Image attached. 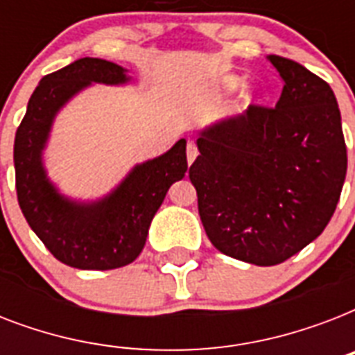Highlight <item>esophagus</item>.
<instances>
[{
    "mask_svg": "<svg viewBox=\"0 0 355 355\" xmlns=\"http://www.w3.org/2000/svg\"><path fill=\"white\" fill-rule=\"evenodd\" d=\"M197 145L193 144V141H188V147H186V158H188V164L191 166L193 164V160L197 158Z\"/></svg>",
    "mask_w": 355,
    "mask_h": 355,
    "instance_id": "1",
    "label": "esophagus"
}]
</instances>
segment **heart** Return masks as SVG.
I'll use <instances>...</instances> for the list:
<instances>
[{
    "mask_svg": "<svg viewBox=\"0 0 355 355\" xmlns=\"http://www.w3.org/2000/svg\"><path fill=\"white\" fill-rule=\"evenodd\" d=\"M245 86V80L237 75H225L219 83H217V92L223 96H232L236 92H239ZM256 97H250V101H254Z\"/></svg>",
    "mask_w": 355,
    "mask_h": 355,
    "instance_id": "heart-1",
    "label": "heart"
}]
</instances>
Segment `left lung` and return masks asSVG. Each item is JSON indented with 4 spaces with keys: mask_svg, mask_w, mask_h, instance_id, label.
<instances>
[{
    "mask_svg": "<svg viewBox=\"0 0 355 355\" xmlns=\"http://www.w3.org/2000/svg\"><path fill=\"white\" fill-rule=\"evenodd\" d=\"M284 80L275 108L248 107L197 132L189 167L211 245L269 267L300 252L330 223L347 177L341 112L328 83L267 57Z\"/></svg>",
    "mask_w": 355,
    "mask_h": 355,
    "instance_id": "8db88e82",
    "label": "left lung"
}]
</instances>
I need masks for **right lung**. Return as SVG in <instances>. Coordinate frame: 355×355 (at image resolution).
<instances>
[{
    "label": "right lung",
    "instance_id": "1",
    "mask_svg": "<svg viewBox=\"0 0 355 355\" xmlns=\"http://www.w3.org/2000/svg\"><path fill=\"white\" fill-rule=\"evenodd\" d=\"M132 77L119 64L85 57L38 83L14 139L19 208L33 232L62 263L108 270L132 263L144 250L153 217L167 189L188 171L186 139L141 162L110 191L94 200L71 199L47 177L44 150L58 112L92 85L123 86Z\"/></svg>",
    "mask_w": 355,
    "mask_h": 355
}]
</instances>
